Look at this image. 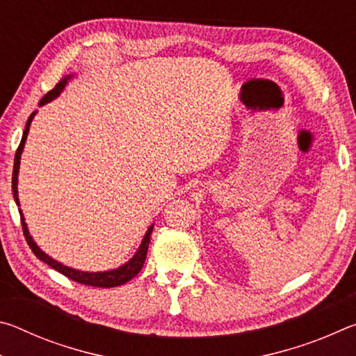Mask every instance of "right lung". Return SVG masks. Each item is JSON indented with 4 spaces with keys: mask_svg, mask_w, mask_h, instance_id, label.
Wrapping results in <instances>:
<instances>
[{
    "mask_svg": "<svg viewBox=\"0 0 356 356\" xmlns=\"http://www.w3.org/2000/svg\"><path fill=\"white\" fill-rule=\"evenodd\" d=\"M75 74H70V75H65L61 81H59L55 89H51L50 92L45 94V97L39 102V106H44L47 104H50L51 100L58 99L61 92L67 86V83L70 80H74ZM38 111H34L31 116H29L28 122H26V127L25 131H23V136H22V141H20V146L17 149L15 152V160H14V171H12V193H14V200L15 204L19 206V212H20V218H22V226H23V234H25L26 237V242L29 245V248L33 250V252L35 254V257L40 259L42 262H45L50 265L51 268H55L56 272L63 273L64 276H67L69 280L75 281V282H80V284L84 286H94V287H116V286H122L125 282L130 281L134 276H136L140 273V270L143 268L144 261H146V254H147V248H149V242H150V234H152V229L154 225H150L149 229L144 234V237L141 240L140 246H138V250L135 251V254L131 256L127 262L119 265L116 268H111V270H105V272H83V270H76V268H72L67 267V265L61 264L56 259H53L51 256H48L45 251H42L39 248V245L34 242V238L31 234H29V229L28 225L25 221V215L22 213V209H20V200H19V171H20V160H22V154H23V149H25V143H26V138L29 134V127H31V122Z\"/></svg>",
    "mask_w": 356,
    "mask_h": 356,
    "instance_id": "add662e5",
    "label": "right lung"
}]
</instances>
